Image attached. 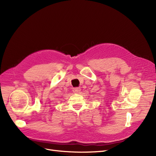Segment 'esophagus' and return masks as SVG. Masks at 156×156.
Instances as JSON below:
<instances>
[{"mask_svg":"<svg viewBox=\"0 0 156 156\" xmlns=\"http://www.w3.org/2000/svg\"><path fill=\"white\" fill-rule=\"evenodd\" d=\"M80 91H81V88H79V87H76V88H73V92L75 94H79L80 92Z\"/></svg>","mask_w":156,"mask_h":156,"instance_id":"obj_1","label":"esophagus"}]
</instances>
